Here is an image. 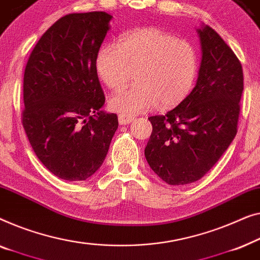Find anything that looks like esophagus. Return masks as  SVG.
<instances>
[{
    "label": "esophagus",
    "mask_w": 260,
    "mask_h": 260,
    "mask_svg": "<svg viewBox=\"0 0 260 260\" xmlns=\"http://www.w3.org/2000/svg\"><path fill=\"white\" fill-rule=\"evenodd\" d=\"M118 119H119L120 125H128V123H131L134 120V116L128 115V114H119Z\"/></svg>",
    "instance_id": "34e87169"
}]
</instances>
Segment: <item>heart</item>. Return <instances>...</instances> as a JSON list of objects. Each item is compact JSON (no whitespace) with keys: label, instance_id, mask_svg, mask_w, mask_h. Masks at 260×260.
Instances as JSON below:
<instances>
[{"label":"heart","instance_id":"obj_1","mask_svg":"<svg viewBox=\"0 0 260 260\" xmlns=\"http://www.w3.org/2000/svg\"><path fill=\"white\" fill-rule=\"evenodd\" d=\"M95 71L115 94L109 108L121 114H135L153 108H172L191 92L198 72V52L191 42L179 40L158 28H139L120 36L116 45L98 52Z\"/></svg>","mask_w":260,"mask_h":260}]
</instances>
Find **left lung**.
Masks as SVG:
<instances>
[{
    "instance_id": "1",
    "label": "left lung",
    "mask_w": 260,
    "mask_h": 260,
    "mask_svg": "<svg viewBox=\"0 0 260 260\" xmlns=\"http://www.w3.org/2000/svg\"><path fill=\"white\" fill-rule=\"evenodd\" d=\"M202 62L192 92L165 115L148 118L153 131L145 148L149 167L168 185L202 179L237 134L243 68L215 30L197 29Z\"/></svg>"
}]
</instances>
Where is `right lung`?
Instances as JSON below:
<instances>
[{
  "mask_svg": "<svg viewBox=\"0 0 260 260\" xmlns=\"http://www.w3.org/2000/svg\"><path fill=\"white\" fill-rule=\"evenodd\" d=\"M112 17L105 12L61 17L25 66L22 123L40 161L63 180L92 177L118 129L116 114L101 109L105 95L95 71Z\"/></svg>",
  "mask_w": 260,
  "mask_h": 260,
  "instance_id": "right-lung-1",
  "label": "right lung"
}]
</instances>
